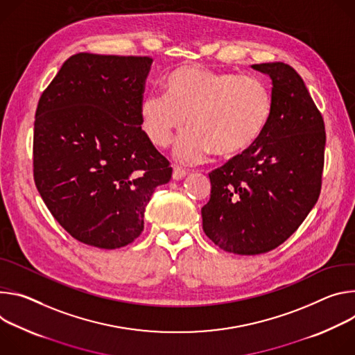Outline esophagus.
Masks as SVG:
<instances>
[{
    "label": "esophagus",
    "instance_id": "1",
    "mask_svg": "<svg viewBox=\"0 0 355 355\" xmlns=\"http://www.w3.org/2000/svg\"><path fill=\"white\" fill-rule=\"evenodd\" d=\"M186 175H187V172H186L183 168H179V166H175V168H173L172 178H173L175 180H180V179H183Z\"/></svg>",
    "mask_w": 355,
    "mask_h": 355
}]
</instances>
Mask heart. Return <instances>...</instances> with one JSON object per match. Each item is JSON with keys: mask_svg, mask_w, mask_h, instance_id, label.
Listing matches in <instances>:
<instances>
[{"mask_svg": "<svg viewBox=\"0 0 355 355\" xmlns=\"http://www.w3.org/2000/svg\"><path fill=\"white\" fill-rule=\"evenodd\" d=\"M166 93H148L139 107L144 130L155 146L166 148L183 130L175 157L200 164L216 150L239 156L266 131L273 114V96L265 78L254 74L213 71L183 64L166 76Z\"/></svg>", "mask_w": 355, "mask_h": 355, "instance_id": "heart-1", "label": "heart"}]
</instances>
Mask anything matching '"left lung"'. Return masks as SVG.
<instances>
[{
  "label": "left lung",
  "instance_id": "8db88e82",
  "mask_svg": "<svg viewBox=\"0 0 355 355\" xmlns=\"http://www.w3.org/2000/svg\"><path fill=\"white\" fill-rule=\"evenodd\" d=\"M272 78L273 114L259 141L209 173L203 230L221 250L258 255L285 243L318 203L324 121L302 77L282 62L252 64Z\"/></svg>",
  "mask_w": 355,
  "mask_h": 355
}]
</instances>
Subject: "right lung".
<instances>
[{"mask_svg": "<svg viewBox=\"0 0 355 355\" xmlns=\"http://www.w3.org/2000/svg\"><path fill=\"white\" fill-rule=\"evenodd\" d=\"M152 59L77 53L39 98L33 179L73 239L104 250L139 237L155 189L172 168L142 131L139 107Z\"/></svg>", "mask_w": 355, "mask_h": 355, "instance_id": "obj_1", "label": "right lung"}]
</instances>
